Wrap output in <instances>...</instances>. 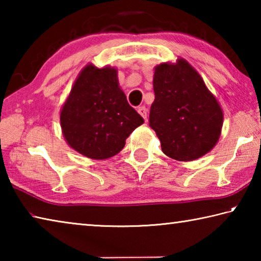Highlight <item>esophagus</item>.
Listing matches in <instances>:
<instances>
[{
    "mask_svg": "<svg viewBox=\"0 0 261 261\" xmlns=\"http://www.w3.org/2000/svg\"><path fill=\"white\" fill-rule=\"evenodd\" d=\"M138 113L143 116L144 120H147V108L145 106H141V107H138Z\"/></svg>",
    "mask_w": 261,
    "mask_h": 261,
    "instance_id": "1",
    "label": "esophagus"
}]
</instances>
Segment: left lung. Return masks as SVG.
Segmentation results:
<instances>
[{
  "label": "left lung",
  "instance_id": "1",
  "mask_svg": "<svg viewBox=\"0 0 261 261\" xmlns=\"http://www.w3.org/2000/svg\"><path fill=\"white\" fill-rule=\"evenodd\" d=\"M153 87L148 121L162 152L178 161L208 153L219 140L223 114L199 73L182 59L162 63L155 68Z\"/></svg>",
  "mask_w": 261,
  "mask_h": 261
}]
</instances>
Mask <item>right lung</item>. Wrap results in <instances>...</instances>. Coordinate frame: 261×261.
<instances>
[{
	"label": "right lung",
	"instance_id": "obj_1",
	"mask_svg": "<svg viewBox=\"0 0 261 261\" xmlns=\"http://www.w3.org/2000/svg\"><path fill=\"white\" fill-rule=\"evenodd\" d=\"M144 118L127 102L114 68L87 65L77 78L61 112L64 138L73 149L91 159L117 154Z\"/></svg>",
	"mask_w": 261,
	"mask_h": 261
}]
</instances>
